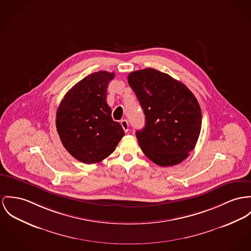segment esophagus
Segmentation results:
<instances>
[{"label":"esophagus","instance_id":"1","mask_svg":"<svg viewBox=\"0 0 251 251\" xmlns=\"http://www.w3.org/2000/svg\"><path fill=\"white\" fill-rule=\"evenodd\" d=\"M120 124H121V126H122V128H123V130H124L125 132H128V131H129V123H128V121H127L126 119H122V120L120 121Z\"/></svg>","mask_w":251,"mask_h":251}]
</instances>
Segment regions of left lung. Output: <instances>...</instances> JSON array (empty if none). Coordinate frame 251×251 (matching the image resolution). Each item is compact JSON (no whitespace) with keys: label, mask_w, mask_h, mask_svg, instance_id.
Masks as SVG:
<instances>
[{"label":"left lung","mask_w":251,"mask_h":251,"mask_svg":"<svg viewBox=\"0 0 251 251\" xmlns=\"http://www.w3.org/2000/svg\"><path fill=\"white\" fill-rule=\"evenodd\" d=\"M145 115L136 131L144 154L159 166H173L193 151L201 128V111L192 92L181 82L154 69L128 75Z\"/></svg>","instance_id":"obj_1"}]
</instances>
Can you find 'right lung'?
Here are the masks:
<instances>
[{
    "label": "right lung",
    "instance_id": "obj_1",
    "mask_svg": "<svg viewBox=\"0 0 251 251\" xmlns=\"http://www.w3.org/2000/svg\"><path fill=\"white\" fill-rule=\"evenodd\" d=\"M114 77V73L103 71L86 76L65 95L58 107V135L66 150L81 162L102 161L124 136L106 101L108 84Z\"/></svg>",
    "mask_w": 251,
    "mask_h": 251
}]
</instances>
